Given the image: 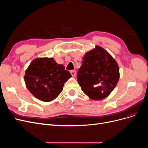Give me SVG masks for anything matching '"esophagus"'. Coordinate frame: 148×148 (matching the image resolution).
<instances>
[{"instance_id":"1","label":"esophagus","mask_w":148,"mask_h":148,"mask_svg":"<svg viewBox=\"0 0 148 148\" xmlns=\"http://www.w3.org/2000/svg\"><path fill=\"white\" fill-rule=\"evenodd\" d=\"M70 73H71V76L74 77L76 75V74H77V71H76L75 70H71L70 71Z\"/></svg>"}]
</instances>
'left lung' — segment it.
Here are the masks:
<instances>
[{"instance_id": "8db88e82", "label": "left lung", "mask_w": 148, "mask_h": 148, "mask_svg": "<svg viewBox=\"0 0 148 148\" xmlns=\"http://www.w3.org/2000/svg\"><path fill=\"white\" fill-rule=\"evenodd\" d=\"M119 77L117 62L108 52L98 46L85 53L77 73L82 90L93 100H101L108 96Z\"/></svg>"}]
</instances>
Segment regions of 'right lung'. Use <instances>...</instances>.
I'll return each instance as SVG.
<instances>
[{
  "label": "right lung",
  "instance_id": "right-lung-1",
  "mask_svg": "<svg viewBox=\"0 0 148 148\" xmlns=\"http://www.w3.org/2000/svg\"><path fill=\"white\" fill-rule=\"evenodd\" d=\"M71 75L63 65L53 58H39L32 61L24 77L26 88L38 99L53 100L63 90L64 83Z\"/></svg>",
  "mask_w": 148,
  "mask_h": 148
}]
</instances>
